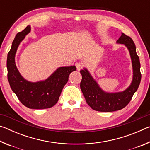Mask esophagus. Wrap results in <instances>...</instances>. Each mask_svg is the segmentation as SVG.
<instances>
[{"mask_svg":"<svg viewBox=\"0 0 150 150\" xmlns=\"http://www.w3.org/2000/svg\"><path fill=\"white\" fill-rule=\"evenodd\" d=\"M75 65H76V67H77V71H80L83 67V66H84V64H83V63H80L79 62V63H76Z\"/></svg>","mask_w":150,"mask_h":150,"instance_id":"obj_1","label":"esophagus"}]
</instances>
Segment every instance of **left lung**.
<instances>
[{"label":"left lung","mask_w":150,"mask_h":150,"mask_svg":"<svg viewBox=\"0 0 150 150\" xmlns=\"http://www.w3.org/2000/svg\"><path fill=\"white\" fill-rule=\"evenodd\" d=\"M116 43L124 44L127 47L130 53L132 65V80L125 90L116 93L106 92L100 87L87 68H83L80 71L82 75L81 89L88 105L96 111L113 112L122 109L130 103L140 83V63L132 39L122 32Z\"/></svg>","instance_id":"1"}]
</instances>
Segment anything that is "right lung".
Returning <instances> with one entry per match:
<instances>
[{
	"mask_svg": "<svg viewBox=\"0 0 150 150\" xmlns=\"http://www.w3.org/2000/svg\"><path fill=\"white\" fill-rule=\"evenodd\" d=\"M30 31L31 27L28 25L23 31L18 33L12 42L6 62L8 82L12 91L26 107L32 109L51 108L59 100L70 73L77 68L75 65L59 67L46 79L37 82L25 79L17 69L15 55L20 43Z\"/></svg>",
	"mask_w": 150,
	"mask_h": 150,
	"instance_id": "obj_1",
	"label": "right lung"
}]
</instances>
